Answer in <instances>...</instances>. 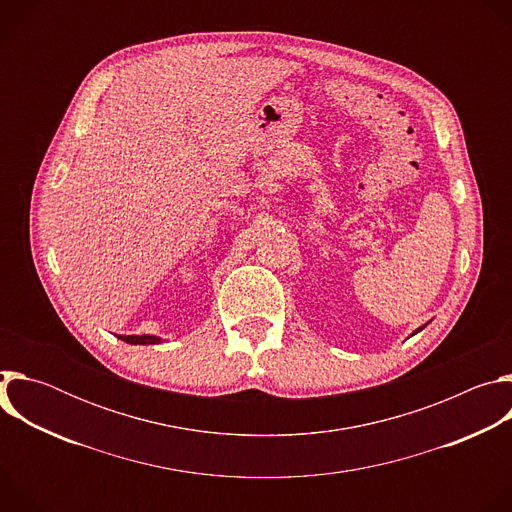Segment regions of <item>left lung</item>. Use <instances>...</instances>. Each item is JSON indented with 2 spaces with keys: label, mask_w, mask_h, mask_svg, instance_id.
Instances as JSON below:
<instances>
[{
  "label": "left lung",
  "mask_w": 512,
  "mask_h": 512,
  "mask_svg": "<svg viewBox=\"0 0 512 512\" xmlns=\"http://www.w3.org/2000/svg\"><path fill=\"white\" fill-rule=\"evenodd\" d=\"M423 328H425V326H421V328H417V330H415V332H413V334H417V332H421V330H423Z\"/></svg>",
  "instance_id": "8db88e82"
}]
</instances>
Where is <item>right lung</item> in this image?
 Instances as JSON below:
<instances>
[{"label":"right lung","mask_w":512,"mask_h":512,"mask_svg":"<svg viewBox=\"0 0 512 512\" xmlns=\"http://www.w3.org/2000/svg\"><path fill=\"white\" fill-rule=\"evenodd\" d=\"M119 338L127 344H160L162 342L160 336H152V334H141V336L133 334V336H119Z\"/></svg>","instance_id":"right-lung-1"}]
</instances>
